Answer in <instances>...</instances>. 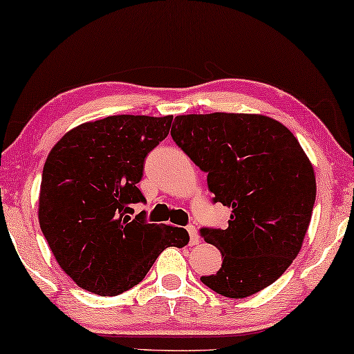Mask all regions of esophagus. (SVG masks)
Masks as SVG:
<instances>
[{
    "label": "esophagus",
    "mask_w": 354,
    "mask_h": 354,
    "mask_svg": "<svg viewBox=\"0 0 354 354\" xmlns=\"http://www.w3.org/2000/svg\"><path fill=\"white\" fill-rule=\"evenodd\" d=\"M187 232H189V243L190 245H197L200 243V236H198V232L197 228H195L194 225H189L187 227Z\"/></svg>",
    "instance_id": "1"
}]
</instances>
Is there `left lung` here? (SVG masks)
<instances>
[{"mask_svg":"<svg viewBox=\"0 0 354 354\" xmlns=\"http://www.w3.org/2000/svg\"><path fill=\"white\" fill-rule=\"evenodd\" d=\"M171 137L207 173L212 201L232 207L225 230H200L223 258L201 282L233 299L269 287L299 254L315 203L299 142L272 118L248 113L176 116Z\"/></svg>","mask_w":354,"mask_h":354,"instance_id":"left-lung-1","label":"left lung"}]
</instances>
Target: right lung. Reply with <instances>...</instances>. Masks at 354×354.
Instances as JSON below:
<instances>
[{
  "instance_id": "obj_1",
  "label": "right lung",
  "mask_w": 354,
  "mask_h": 354,
  "mask_svg": "<svg viewBox=\"0 0 354 354\" xmlns=\"http://www.w3.org/2000/svg\"><path fill=\"white\" fill-rule=\"evenodd\" d=\"M173 116L116 115L72 129L42 171L39 223L61 269L78 287L116 296L142 282L167 248L189 233L131 218L145 201V159L170 132Z\"/></svg>"
}]
</instances>
